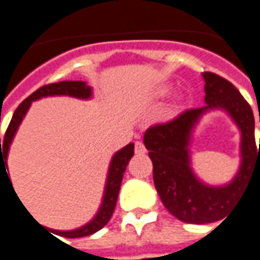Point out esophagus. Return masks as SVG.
Instances as JSON below:
<instances>
[{
    "instance_id": "obj_1",
    "label": "esophagus",
    "mask_w": 260,
    "mask_h": 260,
    "mask_svg": "<svg viewBox=\"0 0 260 260\" xmlns=\"http://www.w3.org/2000/svg\"><path fill=\"white\" fill-rule=\"evenodd\" d=\"M146 153V147L141 141H136V154H144Z\"/></svg>"
}]
</instances>
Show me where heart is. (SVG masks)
I'll list each match as a JSON object with an SVG mask.
<instances>
[{"label":"heart","instance_id":"1","mask_svg":"<svg viewBox=\"0 0 260 260\" xmlns=\"http://www.w3.org/2000/svg\"><path fill=\"white\" fill-rule=\"evenodd\" d=\"M166 93H167V89H161V90H158V96H162Z\"/></svg>","mask_w":260,"mask_h":260}]
</instances>
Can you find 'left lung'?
<instances>
[{"label":"left lung","instance_id":"1","mask_svg":"<svg viewBox=\"0 0 260 260\" xmlns=\"http://www.w3.org/2000/svg\"><path fill=\"white\" fill-rule=\"evenodd\" d=\"M205 106L187 110L166 124L144 134V146L153 161L155 189L170 214L187 223H209L222 219L241 198L255 171L260 174L259 148L255 141V119L248 102L235 86L215 73L204 72ZM211 110H222L240 128V168L222 186H209L193 173L190 143L196 124ZM260 121V116H259Z\"/></svg>","mask_w":260,"mask_h":260}]
</instances>
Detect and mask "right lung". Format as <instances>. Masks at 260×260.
I'll use <instances>...</instances> for the list:
<instances>
[{
    "mask_svg": "<svg viewBox=\"0 0 260 260\" xmlns=\"http://www.w3.org/2000/svg\"><path fill=\"white\" fill-rule=\"evenodd\" d=\"M52 96H69V98H75V99L90 100L93 98V87L83 80H63V82H58V83H51V85H46L41 89H38L37 92L32 93L29 98H26L18 106L15 113L12 114L10 126L7 128V133L4 137L3 148H1V184H3V177L10 180L8 173H7L8 171L7 160H8L10 147L14 141L18 128L24 120L25 114L28 113L29 107H31L32 102L42 99V98H52ZM133 154L134 143L127 144L126 147L120 148L119 151L113 154L110 164H109V170H107L106 184H105L102 204H100L96 215L93 216L89 222L76 229H71V231H58V229H51V231H55L56 234H59L60 236H65V238H80V236L92 235V234L103 228L112 218L116 202H117V197H119L123 174H124L127 164H128L130 158L133 157Z\"/></svg>",
    "mask_w": 260,
    "mask_h": 260,
    "instance_id": "add662e5",
    "label": "right lung"
}]
</instances>
